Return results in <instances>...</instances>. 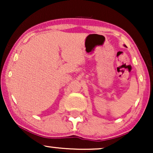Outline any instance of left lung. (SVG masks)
<instances>
[{"instance_id": "obj_1", "label": "left lung", "mask_w": 153, "mask_h": 153, "mask_svg": "<svg viewBox=\"0 0 153 153\" xmlns=\"http://www.w3.org/2000/svg\"><path fill=\"white\" fill-rule=\"evenodd\" d=\"M124 46H125V45H124Z\"/></svg>"}]
</instances>
